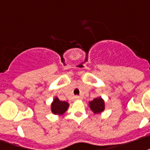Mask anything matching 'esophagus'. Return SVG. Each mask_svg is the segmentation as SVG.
Here are the masks:
<instances>
[{
    "label": "esophagus",
    "instance_id": "1",
    "mask_svg": "<svg viewBox=\"0 0 150 150\" xmlns=\"http://www.w3.org/2000/svg\"><path fill=\"white\" fill-rule=\"evenodd\" d=\"M75 98L76 100H79V99H81V97H80V96H75Z\"/></svg>",
    "mask_w": 150,
    "mask_h": 150
}]
</instances>
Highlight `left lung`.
<instances>
[{
    "mask_svg": "<svg viewBox=\"0 0 150 150\" xmlns=\"http://www.w3.org/2000/svg\"><path fill=\"white\" fill-rule=\"evenodd\" d=\"M90 109L95 113L98 114L105 110V102L101 97L94 98L93 100L89 102Z\"/></svg>",
    "mask_w": 150,
    "mask_h": 150,
    "instance_id": "8db88e82",
    "label": "left lung"
}]
</instances>
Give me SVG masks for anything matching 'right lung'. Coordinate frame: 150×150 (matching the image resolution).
<instances>
[{"mask_svg":"<svg viewBox=\"0 0 150 150\" xmlns=\"http://www.w3.org/2000/svg\"><path fill=\"white\" fill-rule=\"evenodd\" d=\"M69 107V104L67 102L60 101L58 97H55L51 105V109L54 115H62L67 111Z\"/></svg>","mask_w":150,"mask_h":150,"instance_id":"obj_1","label":"right lung"}]
</instances>
